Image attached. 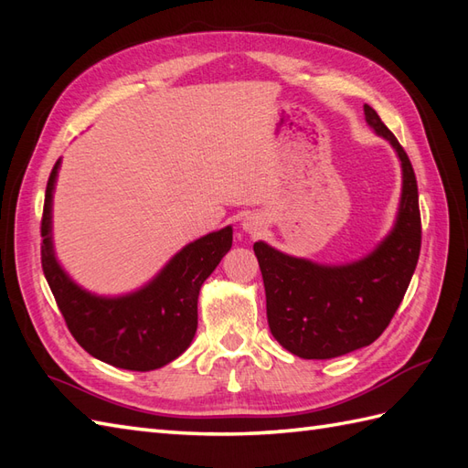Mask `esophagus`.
<instances>
[{
    "instance_id": "1",
    "label": "esophagus",
    "mask_w": 468,
    "mask_h": 468,
    "mask_svg": "<svg viewBox=\"0 0 468 468\" xmlns=\"http://www.w3.org/2000/svg\"><path fill=\"white\" fill-rule=\"evenodd\" d=\"M243 229H245V231H250V233H255L257 231V225L253 221H250V218H247V221L243 223Z\"/></svg>"
}]
</instances>
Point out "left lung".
I'll return each instance as SVG.
<instances>
[{"label":"left lung","mask_w":468,"mask_h":468,"mask_svg":"<svg viewBox=\"0 0 468 468\" xmlns=\"http://www.w3.org/2000/svg\"><path fill=\"white\" fill-rule=\"evenodd\" d=\"M364 114L374 133L394 146L402 165L400 208L390 235L364 260L347 265H320L263 241L253 245L270 330L287 352L305 360H330L378 340L419 263L422 227L410 158L372 106L364 104Z\"/></svg>","instance_id":"8db88e82"}]
</instances>
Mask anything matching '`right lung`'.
I'll return each mask as SVG.
<instances>
[{
  "label": "right lung",
  "instance_id": "right-lung-1",
  "mask_svg": "<svg viewBox=\"0 0 468 468\" xmlns=\"http://www.w3.org/2000/svg\"><path fill=\"white\" fill-rule=\"evenodd\" d=\"M59 161L48 178L42 215V270L69 334L84 350L124 370H156L191 346L201 285L231 250L233 229L183 247L143 290L101 297L76 285L59 267L52 245V193Z\"/></svg>",
  "mask_w": 468,
  "mask_h": 468
}]
</instances>
